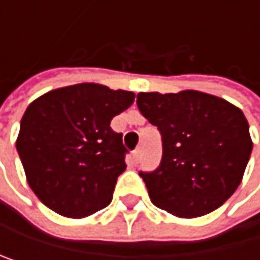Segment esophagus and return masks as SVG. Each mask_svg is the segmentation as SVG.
<instances>
[{
    "label": "esophagus",
    "mask_w": 260,
    "mask_h": 260,
    "mask_svg": "<svg viewBox=\"0 0 260 260\" xmlns=\"http://www.w3.org/2000/svg\"><path fill=\"white\" fill-rule=\"evenodd\" d=\"M139 159H141V149H135L133 150V161L139 162Z\"/></svg>",
    "instance_id": "34e87169"
}]
</instances>
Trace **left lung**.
<instances>
[{
    "mask_svg": "<svg viewBox=\"0 0 260 260\" xmlns=\"http://www.w3.org/2000/svg\"><path fill=\"white\" fill-rule=\"evenodd\" d=\"M141 114L161 133L162 156L139 172L155 206L177 217H200L222 206L242 181L253 142L243 113L206 93H139Z\"/></svg>",
    "mask_w": 260,
    "mask_h": 260,
    "instance_id": "1",
    "label": "left lung"
}]
</instances>
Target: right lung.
Returning <instances> with one entry per match:
<instances>
[{"instance_id":"obj_1","label":"right lung","mask_w":260,"mask_h":260,"mask_svg":"<svg viewBox=\"0 0 260 260\" xmlns=\"http://www.w3.org/2000/svg\"><path fill=\"white\" fill-rule=\"evenodd\" d=\"M133 101L132 91L79 83L49 91L27 107L17 152L43 205L80 218L111 203L128 150L110 122Z\"/></svg>"}]
</instances>
